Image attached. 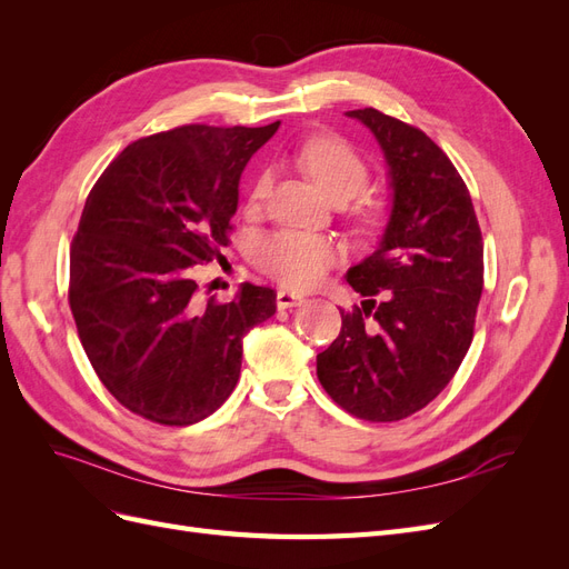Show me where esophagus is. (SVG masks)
<instances>
[{"mask_svg":"<svg viewBox=\"0 0 569 569\" xmlns=\"http://www.w3.org/2000/svg\"><path fill=\"white\" fill-rule=\"evenodd\" d=\"M301 303H306V299L301 295H295V291H289V289L278 291V308H280V311H284V308H297Z\"/></svg>","mask_w":569,"mask_h":569,"instance_id":"esophagus-1","label":"esophagus"}]
</instances>
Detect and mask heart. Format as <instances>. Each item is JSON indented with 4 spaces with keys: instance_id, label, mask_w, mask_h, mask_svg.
<instances>
[{
    "instance_id": "obj_1",
    "label": "heart",
    "mask_w": 569,
    "mask_h": 569,
    "mask_svg": "<svg viewBox=\"0 0 569 569\" xmlns=\"http://www.w3.org/2000/svg\"><path fill=\"white\" fill-rule=\"evenodd\" d=\"M299 163L320 192L330 201H349L366 189L368 166L358 153L337 137H313L299 151ZM270 192V173L258 176L249 201L261 203ZM363 220H372L375 209L368 203L360 211ZM253 261L263 272L289 287H311L322 280L335 261L337 249L316 234L280 230L258 237L253 244Z\"/></svg>"
}]
</instances>
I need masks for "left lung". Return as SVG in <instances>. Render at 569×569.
I'll list each match as a JSON object with an SVG mask.
<instances>
[{
  "instance_id": "8db88e82",
  "label": "left lung",
  "mask_w": 569,
  "mask_h": 569,
  "mask_svg": "<svg viewBox=\"0 0 569 569\" xmlns=\"http://www.w3.org/2000/svg\"><path fill=\"white\" fill-rule=\"evenodd\" d=\"M347 116L385 153L391 211L380 247L347 272L366 301L341 311L339 337L318 353V380L351 416L393 422L437 399L468 353L485 242L468 187L422 130L377 109Z\"/></svg>"
}]
</instances>
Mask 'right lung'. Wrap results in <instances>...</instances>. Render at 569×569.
<instances>
[{
  "label": "right lung",
  "instance_id": "obj_1",
  "mask_svg": "<svg viewBox=\"0 0 569 569\" xmlns=\"http://www.w3.org/2000/svg\"><path fill=\"white\" fill-rule=\"evenodd\" d=\"M182 126L126 147L84 201L71 244L68 303L90 363L120 406L184 427L232 393L242 339L274 313V291L244 282L197 297L194 266L228 247L239 178L278 132Z\"/></svg>",
  "mask_w": 569,
  "mask_h": 569
}]
</instances>
